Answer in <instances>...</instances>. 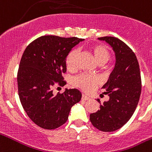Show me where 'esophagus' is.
I'll return each mask as SVG.
<instances>
[{
    "label": "esophagus",
    "mask_w": 152,
    "mask_h": 152,
    "mask_svg": "<svg viewBox=\"0 0 152 152\" xmlns=\"http://www.w3.org/2000/svg\"><path fill=\"white\" fill-rule=\"evenodd\" d=\"M90 98L89 97H88L87 96L85 95H82V100H84V101H87V100H89Z\"/></svg>",
    "instance_id": "obj_1"
}]
</instances>
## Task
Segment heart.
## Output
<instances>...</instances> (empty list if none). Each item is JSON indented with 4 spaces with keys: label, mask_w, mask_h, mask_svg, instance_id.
<instances>
[{
    "label": "heart",
    "mask_w": 152,
    "mask_h": 152,
    "mask_svg": "<svg viewBox=\"0 0 152 152\" xmlns=\"http://www.w3.org/2000/svg\"><path fill=\"white\" fill-rule=\"evenodd\" d=\"M91 51L94 54L96 60L99 64H105L110 58V52L108 48L103 45H95L91 48ZM78 50L73 49L67 54L65 58V64L69 70H74L76 69V58ZM101 79L99 76L94 75L82 74L73 79L75 86L80 88L85 92H91L96 87L99 85Z\"/></svg>",
    "instance_id": "1"
}]
</instances>
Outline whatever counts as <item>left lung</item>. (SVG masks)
<instances>
[{
    "mask_svg": "<svg viewBox=\"0 0 152 152\" xmlns=\"http://www.w3.org/2000/svg\"><path fill=\"white\" fill-rule=\"evenodd\" d=\"M98 39L104 41L113 48L116 64L102 87L109 100L100 104L99 110L90 114V120L99 131L114 132L123 127L136 110L142 88L140 71L136 55L123 41L111 36Z\"/></svg>",
    "mask_w": 152,
    "mask_h": 152,
    "instance_id": "left-lung-1",
    "label": "left lung"
}]
</instances>
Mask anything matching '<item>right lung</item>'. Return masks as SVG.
Instances as JSON below:
<instances>
[{
	"mask_svg": "<svg viewBox=\"0 0 152 152\" xmlns=\"http://www.w3.org/2000/svg\"><path fill=\"white\" fill-rule=\"evenodd\" d=\"M84 39L44 35L25 49L18 71V95L23 108L35 124L45 129H56L67 122L72 106L82 94L77 89H65L53 94L56 83L64 86L65 58L72 48Z\"/></svg>",
	"mask_w": 152,
	"mask_h": 152,
	"instance_id": "right-lung-1",
	"label": "right lung"
}]
</instances>
